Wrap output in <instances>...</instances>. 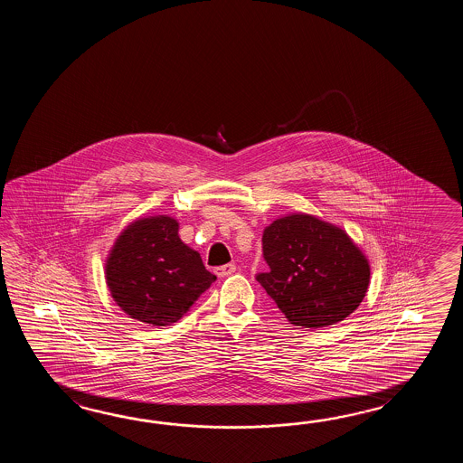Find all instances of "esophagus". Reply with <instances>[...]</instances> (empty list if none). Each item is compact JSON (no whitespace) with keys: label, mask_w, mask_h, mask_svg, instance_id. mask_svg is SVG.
<instances>
[{"label":"esophagus","mask_w":463,"mask_h":463,"mask_svg":"<svg viewBox=\"0 0 463 463\" xmlns=\"http://www.w3.org/2000/svg\"><path fill=\"white\" fill-rule=\"evenodd\" d=\"M236 271V266L233 263H228V265L218 266L217 269H215V273L220 278H225V276L233 275Z\"/></svg>","instance_id":"1"}]
</instances>
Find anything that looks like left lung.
Returning a JSON list of instances; mask_svg holds the SVG:
<instances>
[{"instance_id": "left-lung-1", "label": "left lung", "mask_w": 463, "mask_h": 463, "mask_svg": "<svg viewBox=\"0 0 463 463\" xmlns=\"http://www.w3.org/2000/svg\"><path fill=\"white\" fill-rule=\"evenodd\" d=\"M269 269L258 273L291 325L326 327L354 313L369 286V261L345 230L313 215L278 218L263 233Z\"/></svg>"}]
</instances>
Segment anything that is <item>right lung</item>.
Returning <instances> with one entry per match:
<instances>
[{
  "instance_id": "1",
  "label": "right lung",
  "mask_w": 463,
  "mask_h": 463,
  "mask_svg": "<svg viewBox=\"0 0 463 463\" xmlns=\"http://www.w3.org/2000/svg\"><path fill=\"white\" fill-rule=\"evenodd\" d=\"M106 279L114 301L132 319L177 323L217 279L178 236L177 220L158 215L130 223L112 246Z\"/></svg>"
}]
</instances>
